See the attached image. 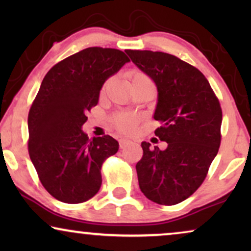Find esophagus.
I'll return each mask as SVG.
<instances>
[{
	"instance_id": "34e87169",
	"label": "esophagus",
	"mask_w": 251,
	"mask_h": 251,
	"mask_svg": "<svg viewBox=\"0 0 251 251\" xmlns=\"http://www.w3.org/2000/svg\"><path fill=\"white\" fill-rule=\"evenodd\" d=\"M119 144H120V147L121 149H123L126 145H128V144H130V140L129 139H126V138H121L119 140Z\"/></svg>"
}]
</instances>
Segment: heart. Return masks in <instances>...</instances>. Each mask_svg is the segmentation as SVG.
Instances as JSON below:
<instances>
[{
	"label": "heart",
	"instance_id": "heart-1",
	"mask_svg": "<svg viewBox=\"0 0 251 251\" xmlns=\"http://www.w3.org/2000/svg\"><path fill=\"white\" fill-rule=\"evenodd\" d=\"M128 77L130 80V84L131 85L140 84V85H151V87H153V83L152 81H151V78L147 76L145 73H143V72L132 71L128 74ZM106 85H107V83L104 84V87H102V91L105 90ZM137 121H138V120H137V116L132 114H119L114 118V123L116 128L120 129L123 132L131 131V130L135 128V126L137 125Z\"/></svg>",
	"mask_w": 251,
	"mask_h": 251
}]
</instances>
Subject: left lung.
Returning <instances> with one entry per match:
<instances>
[{
	"instance_id": "1",
	"label": "left lung",
	"mask_w": 251,
	"mask_h": 251,
	"mask_svg": "<svg viewBox=\"0 0 251 251\" xmlns=\"http://www.w3.org/2000/svg\"><path fill=\"white\" fill-rule=\"evenodd\" d=\"M132 63L157 89L153 118L155 135L167 149L142 143L136 164L139 188L149 200L173 205L198 190L221 145L222 108L209 82L198 68L173 54L126 50Z\"/></svg>"
}]
</instances>
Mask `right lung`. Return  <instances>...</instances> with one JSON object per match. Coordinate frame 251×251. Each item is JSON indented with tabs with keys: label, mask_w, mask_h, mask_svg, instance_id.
Listing matches in <instances>:
<instances>
[{
	"label": "right lung",
	"mask_w": 251,
	"mask_h": 251,
	"mask_svg": "<svg viewBox=\"0 0 251 251\" xmlns=\"http://www.w3.org/2000/svg\"><path fill=\"white\" fill-rule=\"evenodd\" d=\"M130 59L116 49L87 48L44 76L28 114V152L44 188L65 203H81L101 186V164L119 150L111 136L89 139L82 126L102 85Z\"/></svg>",
	"instance_id": "add662e5"
}]
</instances>
